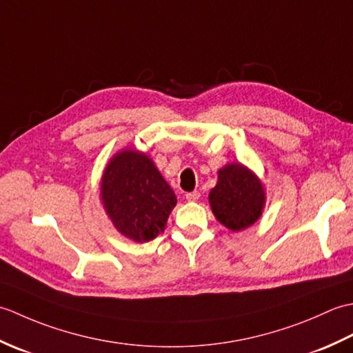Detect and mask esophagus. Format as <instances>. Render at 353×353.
Here are the masks:
<instances>
[{"mask_svg": "<svg viewBox=\"0 0 353 353\" xmlns=\"http://www.w3.org/2000/svg\"><path fill=\"white\" fill-rule=\"evenodd\" d=\"M186 200L188 201H197L200 199V192L199 191H192V192H188L186 194Z\"/></svg>", "mask_w": 353, "mask_h": 353, "instance_id": "34e87169", "label": "esophagus"}]
</instances>
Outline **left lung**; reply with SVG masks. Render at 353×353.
<instances>
[{
  "label": "left lung",
  "mask_w": 353,
  "mask_h": 353,
  "mask_svg": "<svg viewBox=\"0 0 353 353\" xmlns=\"http://www.w3.org/2000/svg\"><path fill=\"white\" fill-rule=\"evenodd\" d=\"M267 194L256 172L241 162L219 170V181L209 192V205L216 221L232 232L253 226L264 212Z\"/></svg>",
  "instance_id": "obj_1"
}]
</instances>
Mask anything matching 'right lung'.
<instances>
[{"label":"right lung","instance_id":"1","mask_svg":"<svg viewBox=\"0 0 353 353\" xmlns=\"http://www.w3.org/2000/svg\"><path fill=\"white\" fill-rule=\"evenodd\" d=\"M100 200L114 228L134 243L162 234L177 205L152 157L129 147L109 159L100 181Z\"/></svg>","mask_w":353,"mask_h":353}]
</instances>
